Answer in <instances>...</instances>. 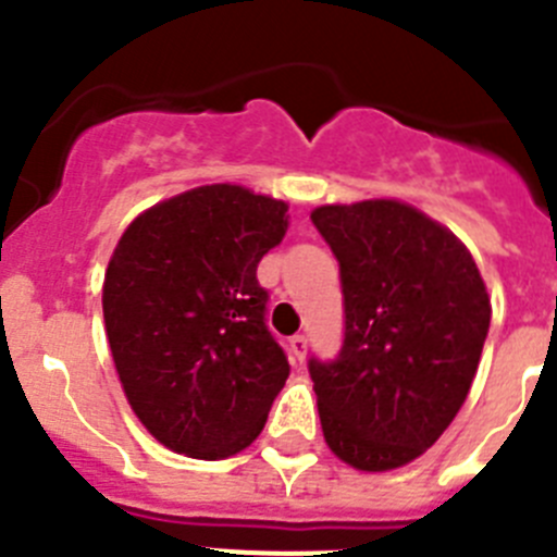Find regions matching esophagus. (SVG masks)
I'll use <instances>...</instances> for the list:
<instances>
[{
	"label": "esophagus",
	"mask_w": 557,
	"mask_h": 557,
	"mask_svg": "<svg viewBox=\"0 0 557 557\" xmlns=\"http://www.w3.org/2000/svg\"><path fill=\"white\" fill-rule=\"evenodd\" d=\"M287 346H289V357H293L295 366H301L304 357H307V337H304V334H293Z\"/></svg>",
	"instance_id": "1"
}]
</instances>
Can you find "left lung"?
<instances>
[{
  "instance_id": "1",
  "label": "left lung",
  "mask_w": 557,
  "mask_h": 557,
  "mask_svg": "<svg viewBox=\"0 0 557 557\" xmlns=\"http://www.w3.org/2000/svg\"><path fill=\"white\" fill-rule=\"evenodd\" d=\"M312 223L339 264L346 312L337 357L309 359L323 437L354 469H398L469 396L488 293L466 245L412 206H321Z\"/></svg>"
}]
</instances>
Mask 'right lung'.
<instances>
[{
	"instance_id": "obj_1",
	"label": "right lung",
	"mask_w": 557,
	"mask_h": 557,
	"mask_svg": "<svg viewBox=\"0 0 557 557\" xmlns=\"http://www.w3.org/2000/svg\"><path fill=\"white\" fill-rule=\"evenodd\" d=\"M287 225L282 200L211 184L122 234L102 284L108 346L133 412L166 449L220 460L264 430L289 362L256 268Z\"/></svg>"
}]
</instances>
